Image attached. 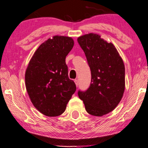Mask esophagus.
I'll use <instances>...</instances> for the list:
<instances>
[{
  "instance_id": "34e87169",
  "label": "esophagus",
  "mask_w": 148,
  "mask_h": 148,
  "mask_svg": "<svg viewBox=\"0 0 148 148\" xmlns=\"http://www.w3.org/2000/svg\"><path fill=\"white\" fill-rule=\"evenodd\" d=\"M74 82H75L76 86H78V80L77 79H75V80H74Z\"/></svg>"
}]
</instances>
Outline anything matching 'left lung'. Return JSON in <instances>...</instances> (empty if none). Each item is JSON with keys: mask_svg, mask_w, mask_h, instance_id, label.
Here are the masks:
<instances>
[{"mask_svg": "<svg viewBox=\"0 0 148 148\" xmlns=\"http://www.w3.org/2000/svg\"><path fill=\"white\" fill-rule=\"evenodd\" d=\"M85 53L91 72V82L86 91L78 92L86 112L102 116L115 109L125 88V68L123 59L111 42L99 34L89 33L77 39Z\"/></svg>", "mask_w": 148, "mask_h": 148, "instance_id": "8db88e82", "label": "left lung"}]
</instances>
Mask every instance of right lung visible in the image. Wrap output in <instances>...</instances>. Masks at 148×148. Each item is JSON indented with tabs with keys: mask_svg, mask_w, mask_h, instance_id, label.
Listing matches in <instances>:
<instances>
[{
	"mask_svg": "<svg viewBox=\"0 0 148 148\" xmlns=\"http://www.w3.org/2000/svg\"><path fill=\"white\" fill-rule=\"evenodd\" d=\"M74 44V40L68 36L49 38L35 51L27 67V92L34 107L47 116L64 113L76 91V84L68 77L66 64Z\"/></svg>",
	"mask_w": 148,
	"mask_h": 148,
	"instance_id": "1",
	"label": "right lung"
}]
</instances>
